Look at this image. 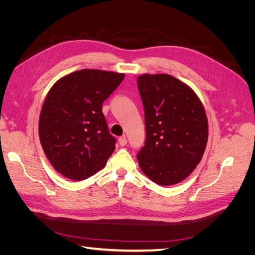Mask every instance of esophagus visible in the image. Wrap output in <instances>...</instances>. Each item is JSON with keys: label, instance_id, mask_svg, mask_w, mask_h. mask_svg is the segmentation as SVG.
<instances>
[{"label": "esophagus", "instance_id": "esophagus-1", "mask_svg": "<svg viewBox=\"0 0 255 255\" xmlns=\"http://www.w3.org/2000/svg\"><path fill=\"white\" fill-rule=\"evenodd\" d=\"M127 142H128V140H127V137H126V136H122V137L119 138V144H120L121 146L126 145Z\"/></svg>", "mask_w": 255, "mask_h": 255}]
</instances>
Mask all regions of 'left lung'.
<instances>
[{
    "label": "left lung",
    "instance_id": "1",
    "mask_svg": "<svg viewBox=\"0 0 255 255\" xmlns=\"http://www.w3.org/2000/svg\"><path fill=\"white\" fill-rule=\"evenodd\" d=\"M145 122L138 152L141 171L161 186L184 181L201 161L208 138L204 106L188 85L169 74L137 78Z\"/></svg>",
    "mask_w": 255,
    "mask_h": 255
}]
</instances>
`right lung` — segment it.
Returning <instances> with one entry per match:
<instances>
[{
    "label": "right lung",
    "mask_w": 255,
    "mask_h": 255,
    "mask_svg": "<svg viewBox=\"0 0 255 255\" xmlns=\"http://www.w3.org/2000/svg\"><path fill=\"white\" fill-rule=\"evenodd\" d=\"M125 74L83 69L59 79L49 90L39 117V139L55 170L85 180L104 168L115 150L102 105Z\"/></svg>",
    "instance_id": "obj_1"
}]
</instances>
